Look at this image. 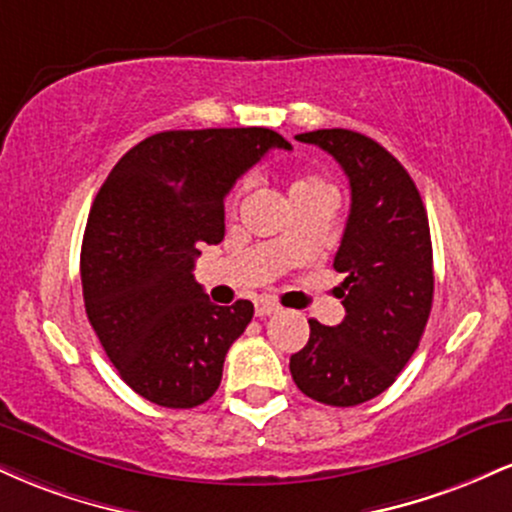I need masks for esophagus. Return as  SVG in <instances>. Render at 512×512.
Instances as JSON below:
<instances>
[{"label": "esophagus", "mask_w": 512, "mask_h": 512, "mask_svg": "<svg viewBox=\"0 0 512 512\" xmlns=\"http://www.w3.org/2000/svg\"><path fill=\"white\" fill-rule=\"evenodd\" d=\"M255 313H257V317H269V315L279 313V305H276L274 301H269V298H262V301L255 303Z\"/></svg>", "instance_id": "esophagus-1"}]
</instances>
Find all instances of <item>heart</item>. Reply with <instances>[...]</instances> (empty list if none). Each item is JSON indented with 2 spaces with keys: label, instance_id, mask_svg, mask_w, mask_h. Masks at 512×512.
Masks as SVG:
<instances>
[{
  "label": "heart",
  "instance_id": "1",
  "mask_svg": "<svg viewBox=\"0 0 512 512\" xmlns=\"http://www.w3.org/2000/svg\"><path fill=\"white\" fill-rule=\"evenodd\" d=\"M248 190V182H240L238 190L233 192V199L231 202L236 204L240 197H243V192ZM308 195H332L330 185H327L325 180L317 178V175H303V178L293 180V185L289 187V199H301V197H308Z\"/></svg>",
  "mask_w": 512,
  "mask_h": 512
}]
</instances>
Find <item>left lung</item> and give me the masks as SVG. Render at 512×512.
<instances>
[{
    "instance_id": "8db88e82",
    "label": "left lung",
    "mask_w": 512,
    "mask_h": 512,
    "mask_svg": "<svg viewBox=\"0 0 512 512\" xmlns=\"http://www.w3.org/2000/svg\"><path fill=\"white\" fill-rule=\"evenodd\" d=\"M342 166L351 209L334 255L344 274L337 327L310 320V339L291 356L293 383L332 407H356L397 380L419 349L433 303V248L426 207L390 151L351 129L298 134Z\"/></svg>"
}]
</instances>
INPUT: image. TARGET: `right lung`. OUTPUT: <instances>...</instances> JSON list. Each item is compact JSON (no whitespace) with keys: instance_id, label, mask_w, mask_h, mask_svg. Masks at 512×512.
<instances>
[{"instance_id":"1","label":"right lung","mask_w":512,"mask_h":512,"mask_svg":"<svg viewBox=\"0 0 512 512\" xmlns=\"http://www.w3.org/2000/svg\"><path fill=\"white\" fill-rule=\"evenodd\" d=\"M272 149L264 127L170 129L117 161L93 199L81 245L86 315L120 378L158 407L192 409L219 390L250 301L214 305L192 269L223 240V199Z\"/></svg>"}]
</instances>
